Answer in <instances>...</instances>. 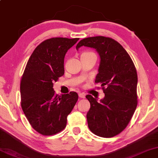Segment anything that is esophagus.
Listing matches in <instances>:
<instances>
[{"instance_id":"34e87169","label":"esophagus","mask_w":158,"mask_h":158,"mask_svg":"<svg viewBox=\"0 0 158 158\" xmlns=\"http://www.w3.org/2000/svg\"><path fill=\"white\" fill-rule=\"evenodd\" d=\"M79 97L80 98H85V94L83 93H79Z\"/></svg>"}]
</instances>
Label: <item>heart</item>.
<instances>
[{"mask_svg":"<svg viewBox=\"0 0 158 158\" xmlns=\"http://www.w3.org/2000/svg\"><path fill=\"white\" fill-rule=\"evenodd\" d=\"M87 53H92V52H85V53H83V54H87Z\"/></svg>","mask_w":158,"mask_h":158,"instance_id":"b5f03b06","label":"heart"}]
</instances>
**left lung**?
Masks as SVG:
<instances>
[{
    "label": "left lung",
    "instance_id": "1",
    "mask_svg": "<svg viewBox=\"0 0 158 158\" xmlns=\"http://www.w3.org/2000/svg\"><path fill=\"white\" fill-rule=\"evenodd\" d=\"M82 46L94 48L99 54L100 66L94 82L100 84L105 93L100 102L90 94L86 96L90 102L88 127L99 136L113 137L127 127L137 106L136 68L127 50L110 37H87L76 48L78 50Z\"/></svg>",
    "mask_w": 158,
    "mask_h": 158
}]
</instances>
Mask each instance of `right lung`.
Instances as JSON below:
<instances>
[{
  "label": "right lung",
  "instance_id": "add662e5",
  "mask_svg": "<svg viewBox=\"0 0 158 158\" xmlns=\"http://www.w3.org/2000/svg\"><path fill=\"white\" fill-rule=\"evenodd\" d=\"M79 40H46L35 48L24 69L20 85L22 108L33 129L43 135L61 131L77 102L75 92L55 93L53 82L64 75L66 52Z\"/></svg>",
  "mask_w": 158,
  "mask_h": 158
}]
</instances>
